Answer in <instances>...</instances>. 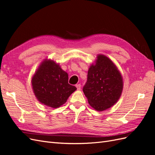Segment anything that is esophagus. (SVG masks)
Listing matches in <instances>:
<instances>
[{"label": "esophagus", "mask_w": 155, "mask_h": 155, "mask_svg": "<svg viewBox=\"0 0 155 155\" xmlns=\"http://www.w3.org/2000/svg\"><path fill=\"white\" fill-rule=\"evenodd\" d=\"M76 87L78 90H80V89H81V84H77V85H76Z\"/></svg>", "instance_id": "34e87169"}]
</instances>
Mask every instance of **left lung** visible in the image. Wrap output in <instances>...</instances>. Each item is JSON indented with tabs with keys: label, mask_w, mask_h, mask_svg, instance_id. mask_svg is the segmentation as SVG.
Instances as JSON below:
<instances>
[{
	"label": "left lung",
	"mask_w": 155,
	"mask_h": 155,
	"mask_svg": "<svg viewBox=\"0 0 155 155\" xmlns=\"http://www.w3.org/2000/svg\"><path fill=\"white\" fill-rule=\"evenodd\" d=\"M123 91V79L118 68L104 55H98L88 69L83 91L95 110H105L118 101Z\"/></svg>",
	"instance_id": "8db88e82"
}]
</instances>
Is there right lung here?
Returning a JSON list of instances; mask_svg holds the SVG:
<instances>
[{"mask_svg":"<svg viewBox=\"0 0 155 155\" xmlns=\"http://www.w3.org/2000/svg\"><path fill=\"white\" fill-rule=\"evenodd\" d=\"M37 99L46 106L58 108L66 103L77 88L68 84V75L50 59L42 62L31 79Z\"/></svg>","mask_w":155,"mask_h":155,"instance_id":"right-lung-1","label":"right lung"}]
</instances>
